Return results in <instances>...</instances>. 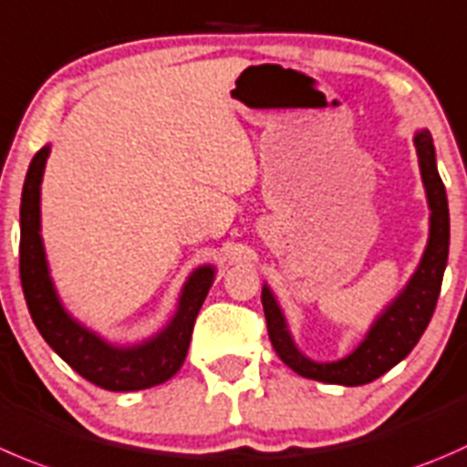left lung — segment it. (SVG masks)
Here are the masks:
<instances>
[{"mask_svg":"<svg viewBox=\"0 0 467 467\" xmlns=\"http://www.w3.org/2000/svg\"><path fill=\"white\" fill-rule=\"evenodd\" d=\"M418 150L420 175L429 205V239L418 269L409 278L400 294L383 307L372 321L365 337L348 356L339 360H312L296 347L289 330L285 312L275 301L269 285H262V307H265L269 339L275 354L289 369L306 379L335 386H365L383 377L388 369L406 358L420 342L431 321L441 294L442 274L450 255V207H447L445 184L438 175L436 148L429 130H418L413 137Z\"/></svg>","mask_w":467,"mask_h":467,"instance_id":"8db88e82","label":"left lung"}]
</instances>
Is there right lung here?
<instances>
[{
	"label": "right lung",
	"instance_id": "add662e5",
	"mask_svg": "<svg viewBox=\"0 0 467 467\" xmlns=\"http://www.w3.org/2000/svg\"><path fill=\"white\" fill-rule=\"evenodd\" d=\"M47 157L49 143L31 160L20 202V280L36 328L77 374L104 390L132 392L169 381L187 358L193 324L214 283L216 269L201 265L189 274L173 317L152 337L137 344L104 339L66 310L49 274L40 234V184Z\"/></svg>",
	"mask_w": 467,
	"mask_h": 467
}]
</instances>
